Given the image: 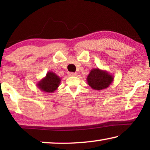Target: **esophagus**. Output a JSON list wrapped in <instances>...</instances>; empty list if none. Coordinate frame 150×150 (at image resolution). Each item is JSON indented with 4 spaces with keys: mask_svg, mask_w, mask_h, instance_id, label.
<instances>
[{
    "mask_svg": "<svg viewBox=\"0 0 150 150\" xmlns=\"http://www.w3.org/2000/svg\"><path fill=\"white\" fill-rule=\"evenodd\" d=\"M77 75L76 73H73V72H68L69 76H76Z\"/></svg>",
    "mask_w": 150,
    "mask_h": 150,
    "instance_id": "esophagus-1",
    "label": "esophagus"
}]
</instances>
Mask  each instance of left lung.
Masks as SVG:
<instances>
[{
	"instance_id": "8db88e82",
	"label": "left lung",
	"mask_w": 150,
	"mask_h": 150,
	"mask_svg": "<svg viewBox=\"0 0 150 150\" xmlns=\"http://www.w3.org/2000/svg\"><path fill=\"white\" fill-rule=\"evenodd\" d=\"M114 76L107 71L99 68H93L87 77L88 85L94 90L106 89L112 83Z\"/></svg>"
}]
</instances>
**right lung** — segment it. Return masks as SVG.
<instances>
[{"mask_svg": "<svg viewBox=\"0 0 150 150\" xmlns=\"http://www.w3.org/2000/svg\"><path fill=\"white\" fill-rule=\"evenodd\" d=\"M61 78L53 71L47 72L46 76L37 83V86L41 91L46 93H53L57 89L61 83Z\"/></svg>", "mask_w": 150, "mask_h": 150, "instance_id": "add662e5", "label": "right lung"}]
</instances>
